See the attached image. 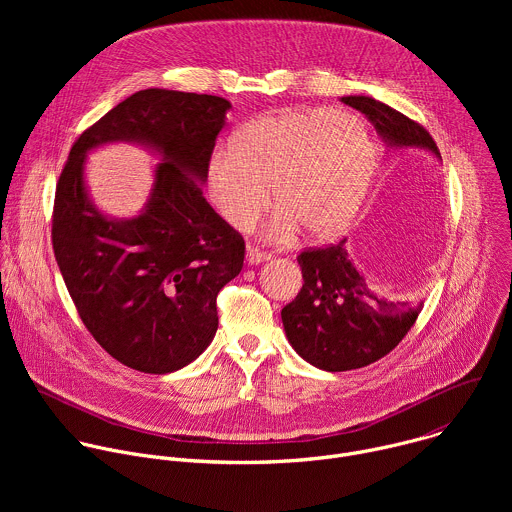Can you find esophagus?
Masks as SVG:
<instances>
[{
  "mask_svg": "<svg viewBox=\"0 0 512 512\" xmlns=\"http://www.w3.org/2000/svg\"><path fill=\"white\" fill-rule=\"evenodd\" d=\"M269 259H271L269 253H263V251L253 249V247H249V249H247V255H245V261H247L249 265H259V263L269 261Z\"/></svg>",
  "mask_w": 512,
  "mask_h": 512,
  "instance_id": "34e87169",
  "label": "esophagus"
}]
</instances>
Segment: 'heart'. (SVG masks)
<instances>
[{"mask_svg": "<svg viewBox=\"0 0 512 512\" xmlns=\"http://www.w3.org/2000/svg\"><path fill=\"white\" fill-rule=\"evenodd\" d=\"M375 168L369 125L328 107L283 109L247 121L231 150L206 162V190L233 229H249L269 204L277 206L265 237L287 243L340 237L362 202Z\"/></svg>", "mask_w": 512, "mask_h": 512, "instance_id": "heart-1", "label": "heart"}]
</instances>
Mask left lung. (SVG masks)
Here are the masks:
<instances>
[{"mask_svg": "<svg viewBox=\"0 0 512 512\" xmlns=\"http://www.w3.org/2000/svg\"><path fill=\"white\" fill-rule=\"evenodd\" d=\"M342 103L367 117L387 152L425 150L442 160L431 135L393 107L364 95H346ZM304 285L296 300L281 310L285 336L312 367L340 373L367 367L389 354L415 324L423 302H391L369 289L346 251V239L298 257Z\"/></svg>", "mask_w": 512, "mask_h": 512, "instance_id": "1", "label": "left lung"}]
</instances>
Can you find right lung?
Masks as SVG:
<instances>
[{
	"label": "right lung",
	"mask_w": 512,
	"mask_h": 512,
	"mask_svg": "<svg viewBox=\"0 0 512 512\" xmlns=\"http://www.w3.org/2000/svg\"><path fill=\"white\" fill-rule=\"evenodd\" d=\"M229 111L214 95L137 91L75 141L60 174L52 245L68 294L95 340L139 373L196 360L218 328V291L243 269V237L202 196ZM109 142L161 160L149 200L129 219L103 213L88 192L86 156Z\"/></svg>",
	"instance_id": "1"
}]
</instances>
